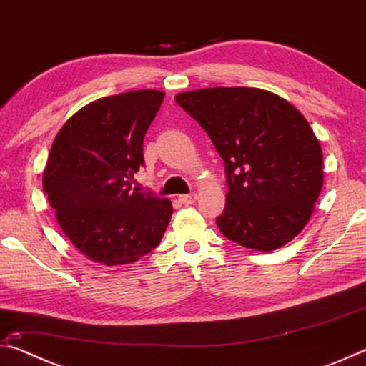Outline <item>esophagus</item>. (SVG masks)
Masks as SVG:
<instances>
[{
	"mask_svg": "<svg viewBox=\"0 0 366 366\" xmlns=\"http://www.w3.org/2000/svg\"><path fill=\"white\" fill-rule=\"evenodd\" d=\"M179 202L184 203V205H194V203L197 202V194L181 195V197H179Z\"/></svg>",
	"mask_w": 366,
	"mask_h": 366,
	"instance_id": "34e87169",
	"label": "esophagus"
}]
</instances>
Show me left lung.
Instances as JSON below:
<instances>
[{
    "instance_id": "left-lung-1",
    "label": "left lung",
    "mask_w": 366,
    "mask_h": 366,
    "mask_svg": "<svg viewBox=\"0 0 366 366\" xmlns=\"http://www.w3.org/2000/svg\"><path fill=\"white\" fill-rule=\"evenodd\" d=\"M200 124L224 163L221 234L271 252L299 234L323 187V153L308 122L271 92L214 86L174 97Z\"/></svg>"
}]
</instances>
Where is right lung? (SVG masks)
Segmentation results:
<instances>
[{"instance_id":"add662e5","label":"right lung","mask_w":366,"mask_h":366,"mask_svg":"<svg viewBox=\"0 0 366 366\" xmlns=\"http://www.w3.org/2000/svg\"><path fill=\"white\" fill-rule=\"evenodd\" d=\"M164 94L134 90L77 111L54 139L43 174L61 229L86 258L107 266L137 262L163 239L171 202L132 189L145 164L144 137Z\"/></svg>"}]
</instances>
